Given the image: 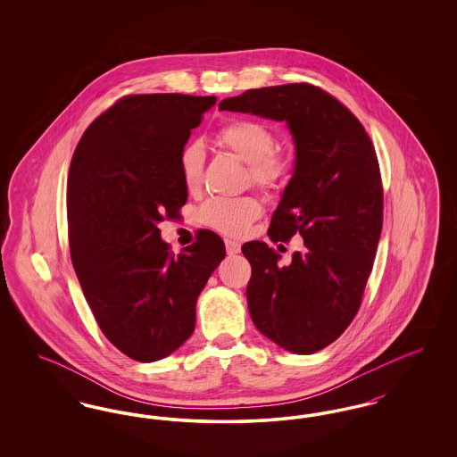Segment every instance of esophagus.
<instances>
[{
    "label": "esophagus",
    "instance_id": "34e87169",
    "mask_svg": "<svg viewBox=\"0 0 457 457\" xmlns=\"http://www.w3.org/2000/svg\"><path fill=\"white\" fill-rule=\"evenodd\" d=\"M224 243H226V252H228V255H237V253H239L241 245H239L238 241H235V239H226Z\"/></svg>",
    "mask_w": 457,
    "mask_h": 457
}]
</instances>
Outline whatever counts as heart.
<instances>
[{
  "mask_svg": "<svg viewBox=\"0 0 457 457\" xmlns=\"http://www.w3.org/2000/svg\"><path fill=\"white\" fill-rule=\"evenodd\" d=\"M216 142L222 149L237 155L248 164L252 181L262 190L272 192L281 188L291 174V159L274 151L278 138L265 123L248 118H238L224 123ZM178 166L185 187L194 192L200 187L204 170V149L200 144H188L181 149ZM262 205L255 196L211 198L198 212L202 224L228 237H241L248 231L253 220L261 218Z\"/></svg>",
  "mask_w": 457,
  "mask_h": 457,
  "instance_id": "1",
  "label": "heart"
}]
</instances>
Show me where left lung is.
<instances>
[{
    "label": "left lung",
    "instance_id": "8db88e82",
    "mask_svg": "<svg viewBox=\"0 0 457 457\" xmlns=\"http://www.w3.org/2000/svg\"><path fill=\"white\" fill-rule=\"evenodd\" d=\"M220 111L286 121L295 171L272 214L269 237L296 233L303 250L289 265L263 241L241 246L252 265L250 317L265 337L296 354L334 343L354 319L382 231L384 195L377 154L358 118L310 84L250 88Z\"/></svg>",
    "mask_w": 457,
    "mask_h": 457
}]
</instances>
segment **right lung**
<instances>
[{
	"label": "right lung",
	"instance_id": "right-lung-1",
	"mask_svg": "<svg viewBox=\"0 0 457 457\" xmlns=\"http://www.w3.org/2000/svg\"><path fill=\"white\" fill-rule=\"evenodd\" d=\"M216 101L127 96L88 125L71 157L73 269L109 343L142 363L170 356L192 336L196 298L226 257L209 229L173 255L157 228L187 204L178 157Z\"/></svg>",
	"mask_w": 457,
	"mask_h": 457
}]
</instances>
